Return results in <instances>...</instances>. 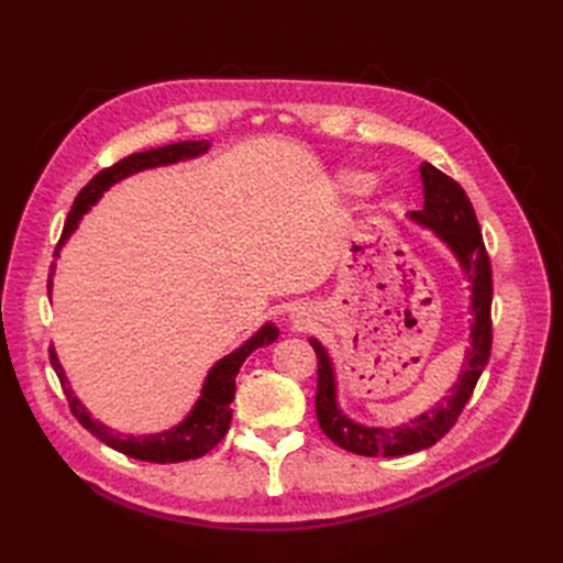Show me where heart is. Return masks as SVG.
<instances>
[{
    "label": "heart",
    "instance_id": "obj_1",
    "mask_svg": "<svg viewBox=\"0 0 563 563\" xmlns=\"http://www.w3.org/2000/svg\"><path fill=\"white\" fill-rule=\"evenodd\" d=\"M340 185L345 187V190H362V187L366 185V178L362 174H343L340 176Z\"/></svg>",
    "mask_w": 563,
    "mask_h": 563
}]
</instances>
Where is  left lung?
<instances>
[{
  "label": "left lung",
  "mask_w": 563,
  "mask_h": 563,
  "mask_svg": "<svg viewBox=\"0 0 563 563\" xmlns=\"http://www.w3.org/2000/svg\"><path fill=\"white\" fill-rule=\"evenodd\" d=\"M422 197L420 211H411L408 218L416 225L428 228L437 234L439 242L455 255V261L470 282V347L463 356V371L457 383L441 397L430 411H424L395 428H371V424L352 420L338 404V380L331 356L317 338H310V345L317 352V420L331 441L340 449L356 455H408L432 444L444 437L463 413L465 404L472 397V389L484 373L490 356V261L482 240V228L476 223V213L465 190L453 178L441 174L437 166L422 162Z\"/></svg>",
  "instance_id": "obj_1"
}]
</instances>
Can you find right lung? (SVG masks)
<instances>
[{"label": "right lung", "mask_w": 563, "mask_h": 563, "mask_svg": "<svg viewBox=\"0 0 563 563\" xmlns=\"http://www.w3.org/2000/svg\"><path fill=\"white\" fill-rule=\"evenodd\" d=\"M209 147H211L209 141L172 143L164 147L135 152V155L124 157L114 166L103 168V172L91 178V183L87 187H81V192L77 195V199L73 203V211L67 213L60 242L56 249V258L60 253V246L70 240V234L79 228V220L84 218V213H89L91 207H96L98 199L103 197L114 183L124 180L133 174H141V172H145V168H157V166H168L176 162L201 157L203 152H209ZM54 269H56V263L51 265L48 294H51V288H54ZM277 335H279V329L272 321H267L246 340L244 345H240L234 352L223 356V360H218L209 368L207 380H203V385H201V395L195 401V406L190 408V413H187L178 424H174L172 430H162L155 434H122V432H114L112 428H108V424L98 422L96 418H91L87 406H84L75 397L70 380H67V376H65L54 345L48 347V360L65 389L67 401H70L75 418L84 424V428H87L93 437H98L103 444H108L110 449H114L119 453H124L135 460H145V463H162L164 465V463H183V460L201 457L228 434L230 420H232L230 404L234 399L236 373H240L242 364L246 362V356L253 350L275 343Z\"/></svg>", "instance_id": "obj_1"}]
</instances>
